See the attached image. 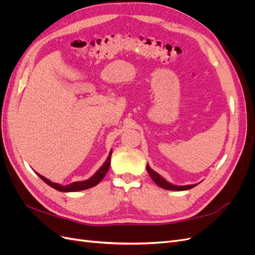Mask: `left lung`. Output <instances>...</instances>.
<instances>
[{
    "mask_svg": "<svg viewBox=\"0 0 255 255\" xmlns=\"http://www.w3.org/2000/svg\"><path fill=\"white\" fill-rule=\"evenodd\" d=\"M146 169H147V172L149 174V177L152 178V180L155 182L156 184H157L158 186H160L161 188H165V190H170V191H186V190H190V188H193L196 186V184L194 185H186V186H177V185H173L171 183H169V182H167L164 178H161L160 175L155 172L154 170H152L151 168H149V166L147 165L146 166Z\"/></svg>",
    "mask_w": 255,
    "mask_h": 255,
    "instance_id": "1",
    "label": "left lung"
}]
</instances>
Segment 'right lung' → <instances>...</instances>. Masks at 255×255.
<instances>
[{
	"mask_svg": "<svg viewBox=\"0 0 255 255\" xmlns=\"http://www.w3.org/2000/svg\"><path fill=\"white\" fill-rule=\"evenodd\" d=\"M111 154H112V152L110 153L108 159L106 160V162H104L103 166L99 169V170H98L89 180H86V181L74 182V183H71L69 185L63 186V185H60V184L53 183V182H50L48 179L44 178L43 175H41V174L37 173V175L45 182V183L48 184L51 187H54L55 190H57V191H60V192H77V191L87 190V188H89V187H93V186L97 185L104 178V175L107 174L109 168H110V165H111Z\"/></svg>",
	"mask_w": 255,
	"mask_h": 255,
	"instance_id": "1",
	"label": "right lung"
}]
</instances>
